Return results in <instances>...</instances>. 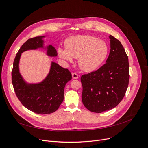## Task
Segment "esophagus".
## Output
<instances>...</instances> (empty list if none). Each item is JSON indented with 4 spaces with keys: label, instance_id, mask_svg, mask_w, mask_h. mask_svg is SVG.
<instances>
[{
    "label": "esophagus",
    "instance_id": "34e87169",
    "mask_svg": "<svg viewBox=\"0 0 148 148\" xmlns=\"http://www.w3.org/2000/svg\"><path fill=\"white\" fill-rule=\"evenodd\" d=\"M72 78L73 79H78V75L77 73H72Z\"/></svg>",
    "mask_w": 148,
    "mask_h": 148
}]
</instances>
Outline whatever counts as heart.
I'll list each match as a JSON object with an SVG mask.
<instances>
[{"instance_id": "b5f03b06", "label": "heart", "mask_w": 148, "mask_h": 148, "mask_svg": "<svg viewBox=\"0 0 148 148\" xmlns=\"http://www.w3.org/2000/svg\"><path fill=\"white\" fill-rule=\"evenodd\" d=\"M65 50L59 48L58 53L64 60L71 61L72 57L78 59L80 68L85 71L97 69L108 53V46L104 41L90 35H78L67 39Z\"/></svg>"}]
</instances>
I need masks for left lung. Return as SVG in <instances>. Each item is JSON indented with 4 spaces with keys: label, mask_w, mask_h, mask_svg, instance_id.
I'll use <instances>...</instances> for the list:
<instances>
[{
    "label": "left lung",
    "mask_w": 148,
    "mask_h": 148,
    "mask_svg": "<svg viewBox=\"0 0 148 148\" xmlns=\"http://www.w3.org/2000/svg\"><path fill=\"white\" fill-rule=\"evenodd\" d=\"M106 63L82 76L83 104L89 111L101 113L114 108L123 99L128 86V58L122 44L112 35Z\"/></svg>",
    "instance_id": "left-lung-1"
}]
</instances>
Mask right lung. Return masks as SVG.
Wrapping results in <instances>:
<instances>
[{
  "instance_id": "right-lung-1",
  "label": "right lung",
  "mask_w": 148,
  "mask_h": 148,
  "mask_svg": "<svg viewBox=\"0 0 148 148\" xmlns=\"http://www.w3.org/2000/svg\"><path fill=\"white\" fill-rule=\"evenodd\" d=\"M45 36H37L27 40L19 49L13 62L12 82L18 99L26 109L38 114L54 112L64 101L65 84L71 79V74L67 69L52 62L50 71L42 82L36 84L26 83L19 71V62L21 53L28 50L43 48ZM47 54L56 57L55 47L49 45L46 48Z\"/></svg>"
}]
</instances>
